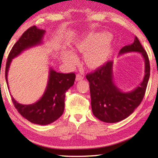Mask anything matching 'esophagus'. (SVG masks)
Returning a JSON list of instances; mask_svg holds the SVG:
<instances>
[{"mask_svg": "<svg viewBox=\"0 0 158 158\" xmlns=\"http://www.w3.org/2000/svg\"><path fill=\"white\" fill-rule=\"evenodd\" d=\"M84 74H83L78 73V74H77L76 79H77V81H80V80L84 79Z\"/></svg>", "mask_w": 158, "mask_h": 158, "instance_id": "esophagus-1", "label": "esophagus"}]
</instances>
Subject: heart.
Instances as JSON below:
<instances>
[{
  "label": "heart",
  "mask_w": 158,
  "mask_h": 158,
  "mask_svg": "<svg viewBox=\"0 0 158 158\" xmlns=\"http://www.w3.org/2000/svg\"><path fill=\"white\" fill-rule=\"evenodd\" d=\"M107 35L104 33H93L88 35L76 42L74 50L84 53V61L88 67L95 68L101 65L109 56L110 45L105 40ZM64 60L68 63L75 62L76 56L73 53H67Z\"/></svg>",
  "instance_id": "heart-1"
}]
</instances>
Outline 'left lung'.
I'll return each mask as SVG.
<instances>
[{
  "instance_id": "left-lung-1",
  "label": "left lung",
  "mask_w": 158,
  "mask_h": 158,
  "mask_svg": "<svg viewBox=\"0 0 158 158\" xmlns=\"http://www.w3.org/2000/svg\"><path fill=\"white\" fill-rule=\"evenodd\" d=\"M132 52L140 53L142 56L145 74L142 81L131 91H123L115 84L113 61H108L93 73L86 75L93 114L101 121L113 123L123 121L133 113L143 100L150 77V64L147 53L136 36L132 44L120 50L118 55Z\"/></svg>"
}]
</instances>
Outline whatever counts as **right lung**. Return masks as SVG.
Returning a JSON list of instances; mask_svg holds the SVG:
<instances>
[{
  "label": "right lung",
  "mask_w": 158,
  "mask_h": 158,
  "mask_svg": "<svg viewBox=\"0 0 158 158\" xmlns=\"http://www.w3.org/2000/svg\"><path fill=\"white\" fill-rule=\"evenodd\" d=\"M45 33L46 31L43 29L32 26L23 33L12 48L5 67V79L8 89L7 74L12 59L24 51L43 43ZM75 77L73 73H60L50 68L47 87L40 99L31 105H22L11 95L15 107L21 116L33 123L42 125L52 123L63 114L65 93L74 85Z\"/></svg>",
  "instance_id": "1"
}]
</instances>
